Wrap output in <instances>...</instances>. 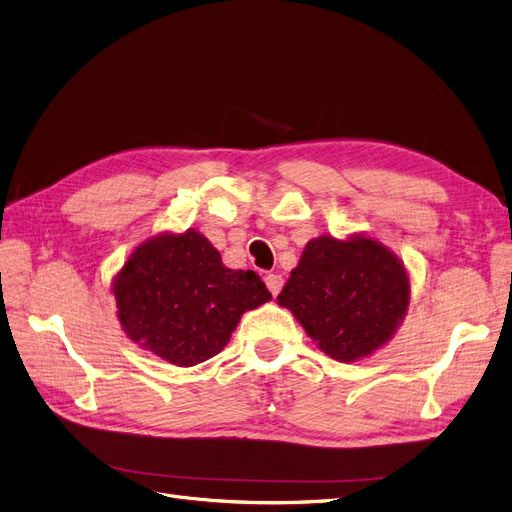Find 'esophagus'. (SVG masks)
<instances>
[{
  "instance_id": "obj_1",
  "label": "esophagus",
  "mask_w": 512,
  "mask_h": 512,
  "mask_svg": "<svg viewBox=\"0 0 512 512\" xmlns=\"http://www.w3.org/2000/svg\"><path fill=\"white\" fill-rule=\"evenodd\" d=\"M282 285H285V280H282L280 274H268V276H266V287L270 289V293H272L274 297L280 293Z\"/></svg>"
}]
</instances>
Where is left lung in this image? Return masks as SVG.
<instances>
[{
  "mask_svg": "<svg viewBox=\"0 0 512 512\" xmlns=\"http://www.w3.org/2000/svg\"><path fill=\"white\" fill-rule=\"evenodd\" d=\"M278 304L289 308L318 348L352 363L384 346L409 306L403 261L367 236H320L306 244Z\"/></svg>",
  "mask_w": 512,
  "mask_h": 512,
  "instance_id": "obj_1",
  "label": "left lung"
}]
</instances>
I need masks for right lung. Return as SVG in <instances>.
<instances>
[{
    "label": "right lung",
    "instance_id": "1",
    "mask_svg": "<svg viewBox=\"0 0 512 512\" xmlns=\"http://www.w3.org/2000/svg\"><path fill=\"white\" fill-rule=\"evenodd\" d=\"M126 335L177 367H194L230 342L240 316L272 299L253 270H230L202 234L139 244L113 278Z\"/></svg>",
    "mask_w": 512,
    "mask_h": 512
}]
</instances>
